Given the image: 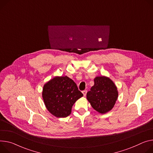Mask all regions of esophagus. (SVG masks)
<instances>
[{"label":"esophagus","instance_id":"1","mask_svg":"<svg viewBox=\"0 0 153 153\" xmlns=\"http://www.w3.org/2000/svg\"><path fill=\"white\" fill-rule=\"evenodd\" d=\"M87 90H84L82 91V93H83V94H84V96L85 97V96H86V94H87Z\"/></svg>","mask_w":153,"mask_h":153}]
</instances>
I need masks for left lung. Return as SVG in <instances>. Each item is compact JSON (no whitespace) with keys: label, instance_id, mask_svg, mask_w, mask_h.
Instances as JSON below:
<instances>
[{"label":"left lung","instance_id":"left-lung-1","mask_svg":"<svg viewBox=\"0 0 153 153\" xmlns=\"http://www.w3.org/2000/svg\"><path fill=\"white\" fill-rule=\"evenodd\" d=\"M94 82V85L87 94V99L96 111L104 114L112 110L116 103L118 97L117 87L105 76L96 77Z\"/></svg>","mask_w":153,"mask_h":153}]
</instances>
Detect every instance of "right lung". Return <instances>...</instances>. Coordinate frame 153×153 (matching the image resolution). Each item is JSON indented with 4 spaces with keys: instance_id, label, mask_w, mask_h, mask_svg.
<instances>
[{
    "instance_id": "add662e5",
    "label": "right lung",
    "mask_w": 153,
    "mask_h": 153,
    "mask_svg": "<svg viewBox=\"0 0 153 153\" xmlns=\"http://www.w3.org/2000/svg\"><path fill=\"white\" fill-rule=\"evenodd\" d=\"M83 96L76 83L68 76H55L43 86L42 97L49 112L57 118H65L72 107Z\"/></svg>"
}]
</instances>
